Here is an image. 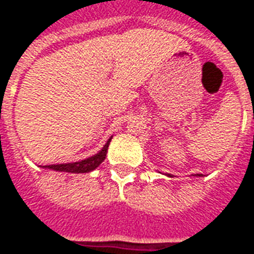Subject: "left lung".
<instances>
[{
  "label": "left lung",
  "mask_w": 254,
  "mask_h": 254,
  "mask_svg": "<svg viewBox=\"0 0 254 254\" xmlns=\"http://www.w3.org/2000/svg\"><path fill=\"white\" fill-rule=\"evenodd\" d=\"M197 176H200V175H197Z\"/></svg>",
  "instance_id": "1"
}]
</instances>
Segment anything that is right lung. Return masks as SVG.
I'll return each mask as SVG.
<instances>
[{"label": "right lung", "instance_id": "1", "mask_svg": "<svg viewBox=\"0 0 254 254\" xmlns=\"http://www.w3.org/2000/svg\"><path fill=\"white\" fill-rule=\"evenodd\" d=\"M112 139V136L107 140V143L104 145V147L100 150L97 154L89 157L86 160L78 161V162H70V164H58V165H46L43 168H49V169L58 170V172H67V173H88V172H92L97 166L105 160L107 157V150H108L109 142Z\"/></svg>", "mask_w": 254, "mask_h": 254}]
</instances>
